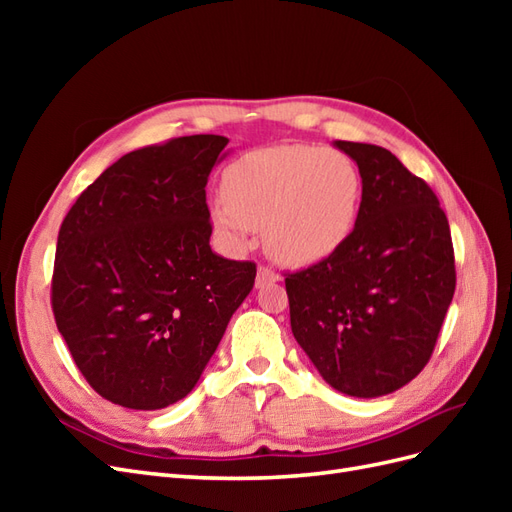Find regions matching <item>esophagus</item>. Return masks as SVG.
Here are the masks:
<instances>
[{"label":"esophagus","instance_id":"esophagus-1","mask_svg":"<svg viewBox=\"0 0 512 512\" xmlns=\"http://www.w3.org/2000/svg\"><path fill=\"white\" fill-rule=\"evenodd\" d=\"M280 280V275H277L273 269L269 267H258V273H256V288H265L267 284H273Z\"/></svg>","mask_w":512,"mask_h":512}]
</instances>
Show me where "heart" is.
<instances>
[{"label": "heart", "instance_id": "heart-1", "mask_svg": "<svg viewBox=\"0 0 512 512\" xmlns=\"http://www.w3.org/2000/svg\"><path fill=\"white\" fill-rule=\"evenodd\" d=\"M209 218L239 250L262 226L267 250L286 265H314L342 250L359 222L363 177L344 151L275 145L245 153L222 177Z\"/></svg>", "mask_w": 512, "mask_h": 512}]
</instances>
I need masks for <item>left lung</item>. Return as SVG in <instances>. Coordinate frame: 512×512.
Returning <instances> with one entry per match:
<instances>
[{"instance_id":"left-lung-1","label":"left lung","mask_w":512,"mask_h":512,"mask_svg":"<svg viewBox=\"0 0 512 512\" xmlns=\"http://www.w3.org/2000/svg\"><path fill=\"white\" fill-rule=\"evenodd\" d=\"M363 177L342 250L286 275L290 327L320 376L350 397L389 395L421 374L455 294L451 228L429 185L389 149L335 141Z\"/></svg>"}]
</instances>
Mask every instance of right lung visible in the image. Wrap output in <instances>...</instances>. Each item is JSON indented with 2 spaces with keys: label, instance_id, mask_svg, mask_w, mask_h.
I'll return each mask as SVG.
<instances>
[{
  "label": "right lung",
  "instance_id": "right-lung-1",
  "mask_svg": "<svg viewBox=\"0 0 512 512\" xmlns=\"http://www.w3.org/2000/svg\"><path fill=\"white\" fill-rule=\"evenodd\" d=\"M226 136L170 138L119 158L61 222L57 329L91 389L160 410L188 395L250 294L256 265L211 252L205 185Z\"/></svg>",
  "mask_w": 512,
  "mask_h": 512
}]
</instances>
